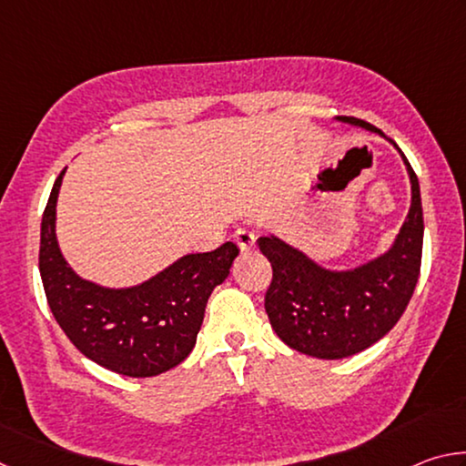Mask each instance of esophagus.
<instances>
[{"label":"esophagus","mask_w":466,"mask_h":466,"mask_svg":"<svg viewBox=\"0 0 466 466\" xmlns=\"http://www.w3.org/2000/svg\"><path fill=\"white\" fill-rule=\"evenodd\" d=\"M255 240H257V234L250 230V228H238V230L234 232V242L238 244L240 250H250L255 247Z\"/></svg>","instance_id":"34e87169"}]
</instances>
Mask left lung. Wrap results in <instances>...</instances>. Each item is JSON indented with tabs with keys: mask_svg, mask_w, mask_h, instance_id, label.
Returning <instances> with one entry per match:
<instances>
[{
	"mask_svg": "<svg viewBox=\"0 0 466 466\" xmlns=\"http://www.w3.org/2000/svg\"><path fill=\"white\" fill-rule=\"evenodd\" d=\"M337 119L378 131L356 116ZM400 156L411 177V209L394 247L376 261L335 273L275 236L257 240L273 269L265 294L267 317L291 350L320 360L350 358L380 341L403 317L420 279L423 209L420 180L407 156Z\"/></svg>",
	"mask_w": 466,
	"mask_h": 466,
	"instance_id": "1",
	"label": "left lung"
}]
</instances>
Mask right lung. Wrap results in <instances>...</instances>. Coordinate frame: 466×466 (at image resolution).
Listing matches in <instances>:
<instances>
[{
	"mask_svg": "<svg viewBox=\"0 0 466 466\" xmlns=\"http://www.w3.org/2000/svg\"><path fill=\"white\" fill-rule=\"evenodd\" d=\"M61 170L41 222V269L46 302L63 333L86 358L110 372L147 378L178 366L197 341L205 306L230 273L234 242L178 258L137 288L106 289L80 279L61 257L55 238V205Z\"/></svg>",
	"mask_w": 466,
	"mask_h": 466,
	"instance_id": "obj_1",
	"label": "right lung"
}]
</instances>
